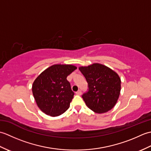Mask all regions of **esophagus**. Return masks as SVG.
<instances>
[{
  "label": "esophagus",
  "mask_w": 151,
  "mask_h": 151,
  "mask_svg": "<svg viewBox=\"0 0 151 151\" xmlns=\"http://www.w3.org/2000/svg\"><path fill=\"white\" fill-rule=\"evenodd\" d=\"M81 93H82V91H81V90H78V91H76V95H81Z\"/></svg>",
  "instance_id": "1"
}]
</instances>
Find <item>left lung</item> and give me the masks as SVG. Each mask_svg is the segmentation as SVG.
Returning <instances> with one entry per match:
<instances>
[{
	"instance_id": "8db88e82",
	"label": "left lung",
	"mask_w": 151,
	"mask_h": 151,
	"mask_svg": "<svg viewBox=\"0 0 151 151\" xmlns=\"http://www.w3.org/2000/svg\"><path fill=\"white\" fill-rule=\"evenodd\" d=\"M79 70L88 84V91L82 95L87 106L97 114L111 110L121 91V78L117 74L100 63L81 67Z\"/></svg>"
}]
</instances>
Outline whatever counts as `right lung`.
Returning <instances> with one entry per match:
<instances>
[{
    "label": "right lung",
    "instance_id": "1",
    "mask_svg": "<svg viewBox=\"0 0 151 151\" xmlns=\"http://www.w3.org/2000/svg\"><path fill=\"white\" fill-rule=\"evenodd\" d=\"M76 69L72 65L56 64L41 73L32 85V93L37 106L52 117L63 114L69 108L75 95L67 76Z\"/></svg>",
    "mask_w": 151,
    "mask_h": 151
}]
</instances>
